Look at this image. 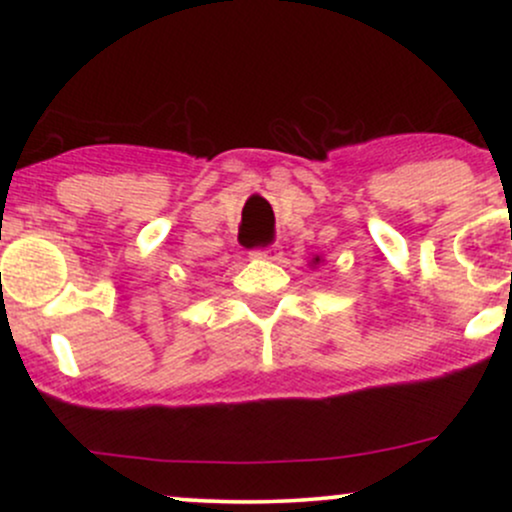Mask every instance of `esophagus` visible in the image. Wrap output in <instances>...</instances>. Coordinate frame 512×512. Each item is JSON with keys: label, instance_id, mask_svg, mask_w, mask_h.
Returning a JSON list of instances; mask_svg holds the SVG:
<instances>
[{"label": "esophagus", "instance_id": "obj_1", "mask_svg": "<svg viewBox=\"0 0 512 512\" xmlns=\"http://www.w3.org/2000/svg\"><path fill=\"white\" fill-rule=\"evenodd\" d=\"M252 255L267 257V260H272V257L276 255V245H264V248H255V250H252Z\"/></svg>", "mask_w": 512, "mask_h": 512}]
</instances>
